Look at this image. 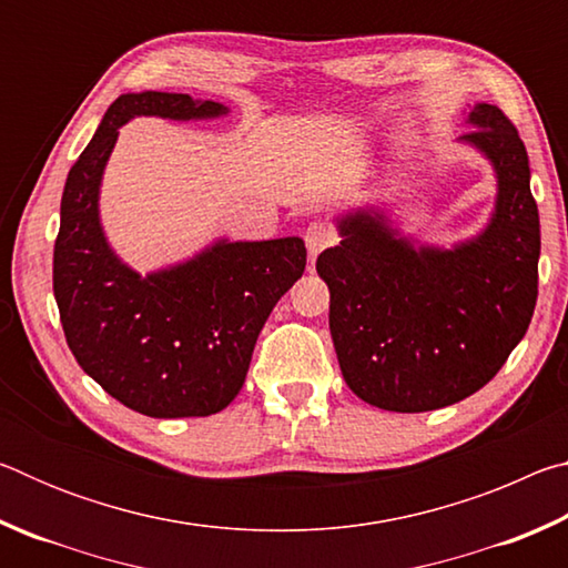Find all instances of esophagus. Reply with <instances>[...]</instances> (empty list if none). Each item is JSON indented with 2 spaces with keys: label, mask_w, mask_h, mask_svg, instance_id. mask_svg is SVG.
Masks as SVG:
<instances>
[{
  "label": "esophagus",
  "mask_w": 568,
  "mask_h": 568,
  "mask_svg": "<svg viewBox=\"0 0 568 568\" xmlns=\"http://www.w3.org/2000/svg\"><path fill=\"white\" fill-rule=\"evenodd\" d=\"M335 240H338L335 230L328 223H323V220H315V223H311L305 230V245H307V253H311V257L318 255L321 250L331 247Z\"/></svg>",
  "instance_id": "34e87169"
}]
</instances>
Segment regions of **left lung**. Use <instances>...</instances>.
<instances>
[{
    "label": "left lung",
    "mask_w": 568,
    "mask_h": 568,
    "mask_svg": "<svg viewBox=\"0 0 568 568\" xmlns=\"http://www.w3.org/2000/svg\"><path fill=\"white\" fill-rule=\"evenodd\" d=\"M458 142L496 172V207L476 237L413 245L378 207L341 215V243L315 271L331 291V335L355 396L396 413L468 398L491 381L531 323L541 230L521 138L496 104L478 102Z\"/></svg>",
    "instance_id": "obj_1"
}]
</instances>
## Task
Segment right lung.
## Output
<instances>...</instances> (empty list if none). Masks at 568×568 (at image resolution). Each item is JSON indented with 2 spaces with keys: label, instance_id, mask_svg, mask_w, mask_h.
Instances as JSON below:
<instances>
[{
  "label": "right lung",
  "instance_id": "add662e5",
  "mask_svg": "<svg viewBox=\"0 0 568 568\" xmlns=\"http://www.w3.org/2000/svg\"><path fill=\"white\" fill-rule=\"evenodd\" d=\"M223 114L225 104L190 94H120L64 182L52 283L67 345L112 398L150 418L213 416L230 406L267 315L305 271L301 237L217 240L142 277L104 237L100 185L122 124Z\"/></svg>",
  "mask_w": 568,
  "mask_h": 568
}]
</instances>
